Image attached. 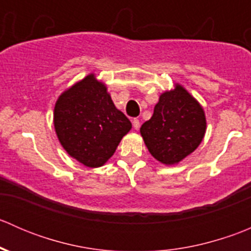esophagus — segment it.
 I'll use <instances>...</instances> for the list:
<instances>
[{
  "label": "esophagus",
  "instance_id": "esophagus-1",
  "mask_svg": "<svg viewBox=\"0 0 251 251\" xmlns=\"http://www.w3.org/2000/svg\"><path fill=\"white\" fill-rule=\"evenodd\" d=\"M132 125H133V128H135V130H138V128H140V126H141L140 120H138V119H133Z\"/></svg>",
  "mask_w": 251,
  "mask_h": 251
}]
</instances>
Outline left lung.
Segmentation results:
<instances>
[{"label":"left lung","mask_w":251,"mask_h":251,"mask_svg":"<svg viewBox=\"0 0 251 251\" xmlns=\"http://www.w3.org/2000/svg\"><path fill=\"white\" fill-rule=\"evenodd\" d=\"M205 128L203 108L177 85L174 91L160 96L153 116L141 126V135L156 160L173 165L198 148Z\"/></svg>","instance_id":"left-lung-1"}]
</instances>
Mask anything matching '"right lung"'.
I'll use <instances>...</instances> for the list:
<instances>
[{"mask_svg": "<svg viewBox=\"0 0 251 251\" xmlns=\"http://www.w3.org/2000/svg\"><path fill=\"white\" fill-rule=\"evenodd\" d=\"M102 82L88 75L62 93L54 107V128L69 155L88 168L102 166L131 130Z\"/></svg>", "mask_w": 251, "mask_h": 251, "instance_id": "obj_1", "label": "right lung"}]
</instances>
